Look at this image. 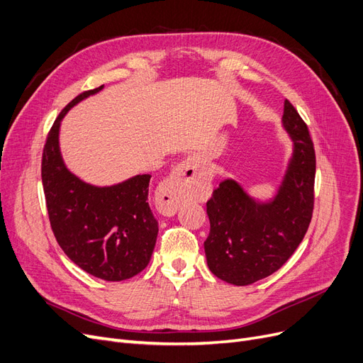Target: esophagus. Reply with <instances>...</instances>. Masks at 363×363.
<instances>
[{"label": "esophagus", "mask_w": 363, "mask_h": 363, "mask_svg": "<svg viewBox=\"0 0 363 363\" xmlns=\"http://www.w3.org/2000/svg\"><path fill=\"white\" fill-rule=\"evenodd\" d=\"M208 187L207 177L201 171L198 159L195 156L187 157L177 165L172 177L159 191L161 207L165 213H176L182 202L204 196Z\"/></svg>", "instance_id": "34e87169"}]
</instances>
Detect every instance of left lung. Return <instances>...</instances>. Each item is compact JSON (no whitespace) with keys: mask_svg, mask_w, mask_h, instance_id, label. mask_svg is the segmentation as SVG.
<instances>
[{"mask_svg":"<svg viewBox=\"0 0 363 363\" xmlns=\"http://www.w3.org/2000/svg\"><path fill=\"white\" fill-rule=\"evenodd\" d=\"M281 123L294 150L277 194L262 202L225 179L207 202V265L230 284L247 286L280 269L311 222L315 153L306 122L287 99Z\"/></svg>","mask_w":363,"mask_h":363,"instance_id":"1","label":"left lung"}]
</instances>
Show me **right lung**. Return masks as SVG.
<instances>
[{
    "label": "right lung",
    "instance_id": "add662e5",
    "mask_svg": "<svg viewBox=\"0 0 363 363\" xmlns=\"http://www.w3.org/2000/svg\"><path fill=\"white\" fill-rule=\"evenodd\" d=\"M104 86L76 96L57 116L41 161L50 226L57 244L79 268L106 281H122L150 262L157 222L149 207L150 174L113 186H94L72 174L60 149V128L71 107Z\"/></svg>",
    "mask_w": 363,
    "mask_h": 363
}]
</instances>
